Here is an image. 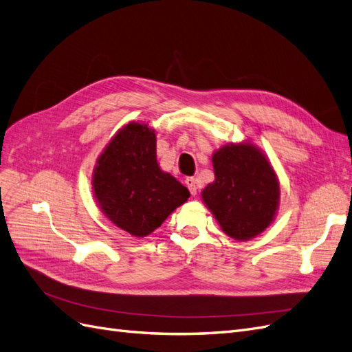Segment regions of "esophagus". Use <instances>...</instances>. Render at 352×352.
Returning a JSON list of instances; mask_svg holds the SVG:
<instances>
[{
	"label": "esophagus",
	"mask_w": 352,
	"mask_h": 352,
	"mask_svg": "<svg viewBox=\"0 0 352 352\" xmlns=\"http://www.w3.org/2000/svg\"><path fill=\"white\" fill-rule=\"evenodd\" d=\"M185 184H186V186H188V189H189V192H190V195H197V180L194 179V177H188L186 180H185Z\"/></svg>",
	"instance_id": "34e87169"
}]
</instances>
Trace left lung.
Returning a JSON list of instances; mask_svg holds the SVG:
<instances>
[{"instance_id":"1","label":"left lung","mask_w":352,"mask_h":352,"mask_svg":"<svg viewBox=\"0 0 352 352\" xmlns=\"http://www.w3.org/2000/svg\"><path fill=\"white\" fill-rule=\"evenodd\" d=\"M216 180L202 199L223 232L247 241L267 228L279 202V184L265 157L251 144L226 145L212 155Z\"/></svg>"}]
</instances>
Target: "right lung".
I'll list each match as a JSON object with an SVG mask.
<instances>
[{
    "mask_svg": "<svg viewBox=\"0 0 352 352\" xmlns=\"http://www.w3.org/2000/svg\"><path fill=\"white\" fill-rule=\"evenodd\" d=\"M94 192L116 226L132 236L150 235L189 190L168 173L155 157V133L148 124L131 123L105 148L94 172Z\"/></svg>",
    "mask_w": 352,
    "mask_h": 352,
    "instance_id": "1",
    "label": "right lung"
}]
</instances>
